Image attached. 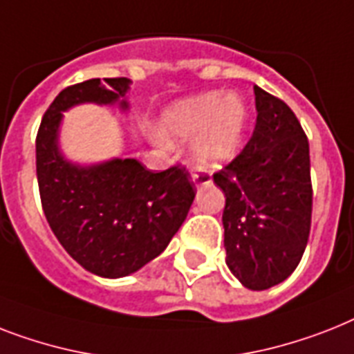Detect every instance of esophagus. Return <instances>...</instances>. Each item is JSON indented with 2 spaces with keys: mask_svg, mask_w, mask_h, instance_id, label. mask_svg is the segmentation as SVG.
<instances>
[{
  "mask_svg": "<svg viewBox=\"0 0 354 354\" xmlns=\"http://www.w3.org/2000/svg\"><path fill=\"white\" fill-rule=\"evenodd\" d=\"M192 180H194V183H196V185H205V183H209V178L203 176V174H194V176H192Z\"/></svg>",
  "mask_w": 354,
  "mask_h": 354,
  "instance_id": "1",
  "label": "esophagus"
}]
</instances>
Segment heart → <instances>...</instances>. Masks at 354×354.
I'll use <instances>...</instances> for the list:
<instances>
[{"label":"heart","mask_w":354,"mask_h":354,"mask_svg":"<svg viewBox=\"0 0 354 354\" xmlns=\"http://www.w3.org/2000/svg\"><path fill=\"white\" fill-rule=\"evenodd\" d=\"M163 127L183 140L194 138L192 165L198 171H212L231 162L242 147L245 111L234 96L209 93L172 105L163 114ZM160 143L167 140L158 136Z\"/></svg>","instance_id":"heart-1"}]
</instances>
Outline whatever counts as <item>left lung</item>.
Here are the masks:
<instances>
[{
    "label": "left lung",
    "mask_w": 354,
    "mask_h": 354,
    "mask_svg": "<svg viewBox=\"0 0 354 354\" xmlns=\"http://www.w3.org/2000/svg\"><path fill=\"white\" fill-rule=\"evenodd\" d=\"M257 125L242 152L214 183L225 194L227 266L247 289L263 291L300 263L311 231L309 142L280 97L254 87Z\"/></svg>",
    "instance_id": "1"
}]
</instances>
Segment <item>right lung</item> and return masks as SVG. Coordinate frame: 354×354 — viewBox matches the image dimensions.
Here are the masks:
<instances>
[{"mask_svg": "<svg viewBox=\"0 0 354 354\" xmlns=\"http://www.w3.org/2000/svg\"><path fill=\"white\" fill-rule=\"evenodd\" d=\"M127 77H100L63 88L36 136L41 207L63 249L103 278L127 277L162 254L182 227L196 189L185 167L152 172L134 158L82 167L57 149L63 111L77 103H118L125 111Z\"/></svg>", "mask_w": 354, "mask_h": 354, "instance_id": "1", "label": "right lung"}]
</instances>
